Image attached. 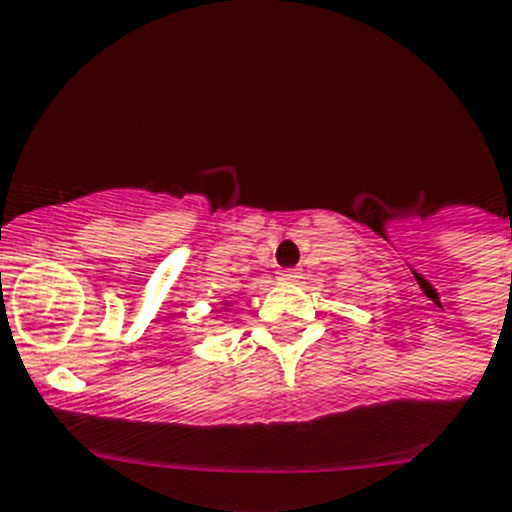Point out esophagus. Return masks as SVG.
<instances>
[{
  "label": "esophagus",
  "instance_id": "1",
  "mask_svg": "<svg viewBox=\"0 0 512 512\" xmlns=\"http://www.w3.org/2000/svg\"><path fill=\"white\" fill-rule=\"evenodd\" d=\"M278 280H280V283H298L300 272L298 270H280Z\"/></svg>",
  "mask_w": 512,
  "mask_h": 512
}]
</instances>
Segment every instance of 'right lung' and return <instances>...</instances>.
<instances>
[{"instance_id":"add662e5","label":"right lung","mask_w":512,"mask_h":512,"mask_svg":"<svg viewBox=\"0 0 512 512\" xmlns=\"http://www.w3.org/2000/svg\"><path fill=\"white\" fill-rule=\"evenodd\" d=\"M224 305H227V303H224Z\"/></svg>"}]
</instances>
